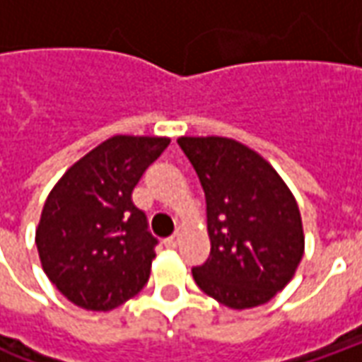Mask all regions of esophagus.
<instances>
[{
	"label": "esophagus",
	"instance_id": "1",
	"mask_svg": "<svg viewBox=\"0 0 362 362\" xmlns=\"http://www.w3.org/2000/svg\"><path fill=\"white\" fill-rule=\"evenodd\" d=\"M178 244H180V235H173V236H168V238H165L166 248H176Z\"/></svg>",
	"mask_w": 362,
	"mask_h": 362
}]
</instances>
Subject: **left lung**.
Returning a JSON list of instances; mask_svg holds the SVG:
<instances>
[{
    "mask_svg": "<svg viewBox=\"0 0 362 362\" xmlns=\"http://www.w3.org/2000/svg\"><path fill=\"white\" fill-rule=\"evenodd\" d=\"M178 145L207 204L211 254L192 269L197 287L235 310L269 303L295 277L304 254L293 192L266 158L235 139L184 135Z\"/></svg>",
    "mask_w": 362,
    "mask_h": 362,
    "instance_id": "left-lung-1",
    "label": "left lung"
}]
</instances>
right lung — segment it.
Returning <instances> with one entry per match:
<instances>
[{"mask_svg":"<svg viewBox=\"0 0 362 362\" xmlns=\"http://www.w3.org/2000/svg\"><path fill=\"white\" fill-rule=\"evenodd\" d=\"M168 137L114 135L69 166L46 197L35 243L69 303L108 312L149 281L157 238L132 192Z\"/></svg>","mask_w":362,"mask_h":362,"instance_id":"add662e5","label":"right lung"}]
</instances>
